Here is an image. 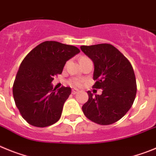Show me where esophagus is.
<instances>
[{
    "mask_svg": "<svg viewBox=\"0 0 156 156\" xmlns=\"http://www.w3.org/2000/svg\"><path fill=\"white\" fill-rule=\"evenodd\" d=\"M78 92H79V91L77 90V89H72V91H71V92H72L73 95H75V94L78 93Z\"/></svg>",
    "mask_w": 156,
    "mask_h": 156,
    "instance_id": "34e87169",
    "label": "esophagus"
}]
</instances>
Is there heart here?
<instances>
[{
	"label": "heart",
	"instance_id": "b5f03b06",
	"mask_svg": "<svg viewBox=\"0 0 156 156\" xmlns=\"http://www.w3.org/2000/svg\"><path fill=\"white\" fill-rule=\"evenodd\" d=\"M82 58V57H81ZM83 81L81 79H78V78H76V79H73L70 81V84H71L72 86H75V87H79L81 86V84H82Z\"/></svg>",
	"mask_w": 156,
	"mask_h": 156
}]
</instances>
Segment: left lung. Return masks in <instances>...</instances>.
Masks as SVG:
<instances>
[{
    "mask_svg": "<svg viewBox=\"0 0 156 156\" xmlns=\"http://www.w3.org/2000/svg\"><path fill=\"white\" fill-rule=\"evenodd\" d=\"M81 50L94 63V88L100 95L88 91V100L82 106L87 118L101 125L121 119L133 105L137 92L132 65L123 54L108 43L81 46Z\"/></svg>",
    "mask_w": 156,
    "mask_h": 156,
    "instance_id": "1",
    "label": "left lung"
}]
</instances>
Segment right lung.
<instances>
[{
  "instance_id": "right-lung-1",
  "label": "right lung",
  "mask_w": 156,
  "mask_h": 156,
  "mask_svg": "<svg viewBox=\"0 0 156 156\" xmlns=\"http://www.w3.org/2000/svg\"><path fill=\"white\" fill-rule=\"evenodd\" d=\"M80 52L71 45L46 41L24 58L15 77L13 96L21 115L29 124L45 127L61 118L70 87L53 88L54 76L61 75L66 62Z\"/></svg>"
}]
</instances>
